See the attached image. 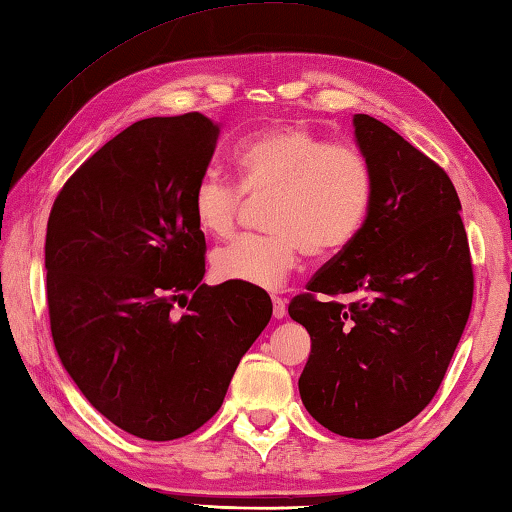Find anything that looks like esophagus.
Returning a JSON list of instances; mask_svg holds the SVG:
<instances>
[{"label":"esophagus","mask_w":512,"mask_h":512,"mask_svg":"<svg viewBox=\"0 0 512 512\" xmlns=\"http://www.w3.org/2000/svg\"><path fill=\"white\" fill-rule=\"evenodd\" d=\"M273 316H275L277 320L287 316V302H284L282 298H277V296H273Z\"/></svg>","instance_id":"1"}]
</instances>
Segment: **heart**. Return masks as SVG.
Listing matches in <instances>:
<instances>
[{
  "label": "heart",
  "mask_w": 512,
  "mask_h": 512,
  "mask_svg": "<svg viewBox=\"0 0 512 512\" xmlns=\"http://www.w3.org/2000/svg\"><path fill=\"white\" fill-rule=\"evenodd\" d=\"M239 185L210 171L198 180L192 212L205 235L228 237L244 192L273 198L266 228L271 237H244L212 255L216 280L280 289L302 250L327 259L359 237L372 205V171L359 151L332 144L300 124L268 126L235 149Z\"/></svg>",
  "instance_id": "1"
}]
</instances>
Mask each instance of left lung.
Returning a JSON list of instances; mask_svg holds the SVG:
<instances>
[{
  "mask_svg": "<svg viewBox=\"0 0 512 512\" xmlns=\"http://www.w3.org/2000/svg\"><path fill=\"white\" fill-rule=\"evenodd\" d=\"M352 126L372 171L368 221L289 316L311 336L298 379L305 409L339 436L368 440L433 400L470 318L474 275L447 173L375 117L354 115ZM339 295L360 300L343 306Z\"/></svg>",
  "mask_w": 512,
  "mask_h": 512,
  "instance_id": "1",
  "label": "left lung"
}]
</instances>
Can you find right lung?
Returning a JSON list of instances; mask_svg holds the SVG:
<instances>
[{"mask_svg": "<svg viewBox=\"0 0 512 512\" xmlns=\"http://www.w3.org/2000/svg\"><path fill=\"white\" fill-rule=\"evenodd\" d=\"M219 135L201 112L135 121L67 180L47 223L60 363L101 415L155 443L187 436L221 409L273 314L264 289L203 284L192 194ZM183 299L178 317L172 307Z\"/></svg>", "mask_w": 512, "mask_h": 512, "instance_id": "right-lung-1", "label": "right lung"}]
</instances>
